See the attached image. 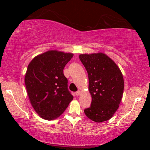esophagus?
<instances>
[{
	"instance_id": "obj_1",
	"label": "esophagus",
	"mask_w": 150,
	"mask_h": 150,
	"mask_svg": "<svg viewBox=\"0 0 150 150\" xmlns=\"http://www.w3.org/2000/svg\"><path fill=\"white\" fill-rule=\"evenodd\" d=\"M75 95H77V96H78V95H81V91H77V92L75 93Z\"/></svg>"
}]
</instances>
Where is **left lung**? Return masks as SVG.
I'll return each mask as SVG.
<instances>
[{
	"label": "left lung",
	"instance_id": "8db88e82",
	"mask_svg": "<svg viewBox=\"0 0 150 150\" xmlns=\"http://www.w3.org/2000/svg\"><path fill=\"white\" fill-rule=\"evenodd\" d=\"M79 59L88 76V91L92 97L87 117L95 122L110 119L119 107L124 92V79L120 68L103 53L80 54Z\"/></svg>",
	"mask_w": 150,
	"mask_h": 150
}]
</instances>
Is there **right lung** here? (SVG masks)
Masks as SVG:
<instances>
[{
	"mask_svg": "<svg viewBox=\"0 0 150 150\" xmlns=\"http://www.w3.org/2000/svg\"><path fill=\"white\" fill-rule=\"evenodd\" d=\"M73 54L50 50L33 59L25 75L28 95L34 110L47 120L56 119L67 108L73 96L63 75Z\"/></svg>",
	"mask_w": 150,
	"mask_h": 150,
	"instance_id": "1",
	"label": "right lung"
}]
</instances>
